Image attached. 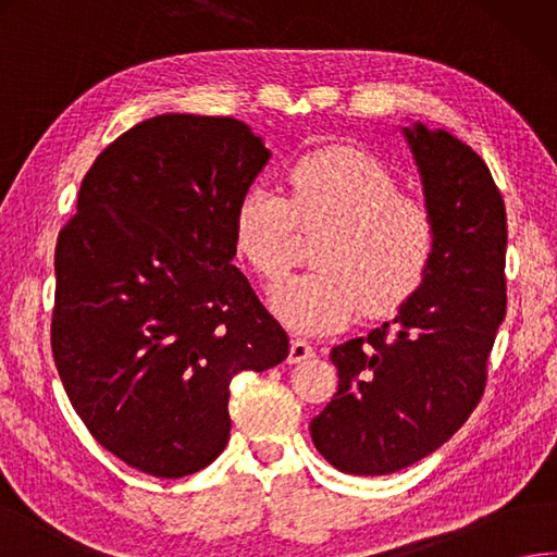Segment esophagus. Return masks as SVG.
<instances>
[{
  "label": "esophagus",
  "instance_id": "34e87169",
  "mask_svg": "<svg viewBox=\"0 0 557 557\" xmlns=\"http://www.w3.org/2000/svg\"><path fill=\"white\" fill-rule=\"evenodd\" d=\"M314 356V346L312 342L302 339V337H296L290 342V354H288V361L290 363H300V361H308Z\"/></svg>",
  "mask_w": 557,
  "mask_h": 557
}]
</instances>
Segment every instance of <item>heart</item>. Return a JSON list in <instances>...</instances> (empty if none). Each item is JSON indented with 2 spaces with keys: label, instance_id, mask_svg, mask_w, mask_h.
I'll return each instance as SVG.
<instances>
[{
  "label": "heart",
  "instance_id": "heart-1",
  "mask_svg": "<svg viewBox=\"0 0 557 557\" xmlns=\"http://www.w3.org/2000/svg\"><path fill=\"white\" fill-rule=\"evenodd\" d=\"M286 182L288 198L264 184L245 188L233 237L251 271L274 283L290 269L296 225L324 230L312 251L318 269L271 290L288 324L332 332L361 310L385 318L422 288L436 255L434 215L403 194L381 160L351 145H330L293 162Z\"/></svg>",
  "mask_w": 557,
  "mask_h": 557
}]
</instances>
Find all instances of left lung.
Listing matches in <instances>:
<instances>
[{"instance_id": "left-lung-1", "label": "left lung", "mask_w": 557, "mask_h": 557, "mask_svg": "<svg viewBox=\"0 0 557 557\" xmlns=\"http://www.w3.org/2000/svg\"><path fill=\"white\" fill-rule=\"evenodd\" d=\"M436 223L432 269L393 322L334 346L339 391L310 422L324 460L387 475L473 414L507 312V211L482 157L446 131L403 128Z\"/></svg>"}]
</instances>
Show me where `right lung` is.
<instances>
[{"label":"right lung","instance_id":"obj_1","mask_svg":"<svg viewBox=\"0 0 557 557\" xmlns=\"http://www.w3.org/2000/svg\"><path fill=\"white\" fill-rule=\"evenodd\" d=\"M269 157L243 121L154 115L97 157L60 230L52 359L89 434L140 473L213 463L230 381L286 361L233 264L235 208Z\"/></svg>","mask_w":557,"mask_h":557}]
</instances>
